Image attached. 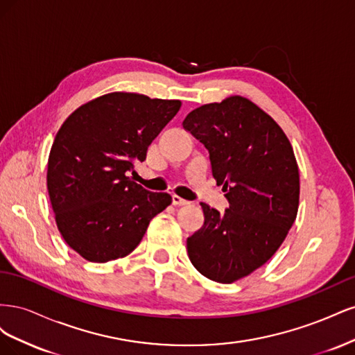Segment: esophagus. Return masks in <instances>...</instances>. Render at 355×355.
I'll use <instances>...</instances> for the list:
<instances>
[{"label":"esophagus","mask_w":355,"mask_h":355,"mask_svg":"<svg viewBox=\"0 0 355 355\" xmlns=\"http://www.w3.org/2000/svg\"><path fill=\"white\" fill-rule=\"evenodd\" d=\"M171 202H173V206H185V204H188L187 200L180 198L179 196H173V197H171Z\"/></svg>","instance_id":"obj_1"}]
</instances>
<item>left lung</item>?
I'll list each match as a JSON object with an SVG mask.
<instances>
[{
    "instance_id": "1",
    "label": "left lung",
    "mask_w": 355,
    "mask_h": 355,
    "mask_svg": "<svg viewBox=\"0 0 355 355\" xmlns=\"http://www.w3.org/2000/svg\"><path fill=\"white\" fill-rule=\"evenodd\" d=\"M182 125L209 149L213 178L230 202L223 213L201 202L204 225L187 240L189 261L204 277L230 284L271 259L292 228L296 157L274 118L239 94L198 106Z\"/></svg>"
}]
</instances>
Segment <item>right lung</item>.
<instances>
[{"instance_id": "right-lung-1", "label": "right lung", "mask_w": 355, "mask_h": 355, "mask_svg": "<svg viewBox=\"0 0 355 355\" xmlns=\"http://www.w3.org/2000/svg\"><path fill=\"white\" fill-rule=\"evenodd\" d=\"M180 101L112 92L75 110L51 145L47 189L63 240L89 262L132 253L149 222L171 204L127 173L180 110Z\"/></svg>"}]
</instances>
